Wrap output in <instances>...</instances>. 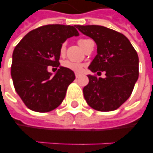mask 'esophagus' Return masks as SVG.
Returning <instances> with one entry per match:
<instances>
[{
  "label": "esophagus",
  "mask_w": 153,
  "mask_h": 153,
  "mask_svg": "<svg viewBox=\"0 0 153 153\" xmlns=\"http://www.w3.org/2000/svg\"><path fill=\"white\" fill-rule=\"evenodd\" d=\"M75 76H76V78H78L79 76H80V73H77V72H76V73H75Z\"/></svg>",
  "instance_id": "obj_1"
}]
</instances>
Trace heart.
Returning <instances> with one entry per match:
<instances>
[{"label":"heart","mask_w":153,"mask_h":153,"mask_svg":"<svg viewBox=\"0 0 153 153\" xmlns=\"http://www.w3.org/2000/svg\"><path fill=\"white\" fill-rule=\"evenodd\" d=\"M88 39H80L78 40V44L81 46L82 48H83L84 47V44H85V42ZM65 50H66V44L63 43V44L61 45V48H60V54L61 55H63L65 53ZM62 66L63 68H67V69H69L72 71H80L83 68V65L80 62H72L70 61V60H65L62 62Z\"/></svg>","instance_id":"1"}]
</instances>
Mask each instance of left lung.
I'll list each match as a JSON object with an SVG mask.
<instances>
[{
	"instance_id": "8db88e82",
	"label": "left lung",
	"mask_w": 153,
	"mask_h": 153,
	"mask_svg": "<svg viewBox=\"0 0 153 153\" xmlns=\"http://www.w3.org/2000/svg\"><path fill=\"white\" fill-rule=\"evenodd\" d=\"M76 27L97 44V55L89 69L105 71L106 76L88 75V85L83 88L85 101L98 111L115 110L129 98L138 78L137 52L129 40L115 30L100 25Z\"/></svg>"
}]
</instances>
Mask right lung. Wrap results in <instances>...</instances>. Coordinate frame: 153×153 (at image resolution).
<instances>
[{
  "instance_id": "1",
  "label": "right lung",
  "mask_w": 153,
  "mask_h": 153,
  "mask_svg": "<svg viewBox=\"0 0 153 153\" xmlns=\"http://www.w3.org/2000/svg\"><path fill=\"white\" fill-rule=\"evenodd\" d=\"M76 27L47 25L31 30L16 46L12 55L11 77L16 91L31 110H53L64 100L74 72L60 67L53 76L48 67H59L60 48L67 39L78 36Z\"/></svg>"
}]
</instances>
